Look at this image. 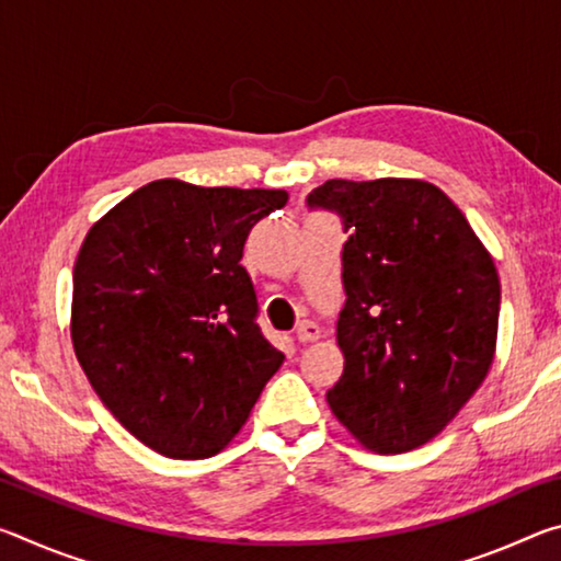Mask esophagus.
Wrapping results in <instances>:
<instances>
[{
  "instance_id": "obj_1",
  "label": "esophagus",
  "mask_w": 561,
  "mask_h": 561,
  "mask_svg": "<svg viewBox=\"0 0 561 561\" xmlns=\"http://www.w3.org/2000/svg\"><path fill=\"white\" fill-rule=\"evenodd\" d=\"M321 336V329L317 321H301L297 327V339L299 344H311V341H317Z\"/></svg>"
}]
</instances>
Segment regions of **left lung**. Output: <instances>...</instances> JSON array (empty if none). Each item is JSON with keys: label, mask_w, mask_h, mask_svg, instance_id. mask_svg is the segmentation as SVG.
Here are the masks:
<instances>
[{"label": "left lung", "mask_w": 561, "mask_h": 561, "mask_svg": "<svg viewBox=\"0 0 561 561\" xmlns=\"http://www.w3.org/2000/svg\"><path fill=\"white\" fill-rule=\"evenodd\" d=\"M311 207L341 215L344 374L327 401L364 448H421L485 381L495 358L500 277L448 195L415 178L327 180Z\"/></svg>", "instance_id": "8db88e82"}]
</instances>
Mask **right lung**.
<instances>
[{
  "label": "right lung",
  "instance_id": "obj_1",
  "mask_svg": "<svg viewBox=\"0 0 561 561\" xmlns=\"http://www.w3.org/2000/svg\"><path fill=\"white\" fill-rule=\"evenodd\" d=\"M287 190L153 180L101 217L73 264L71 341L93 391L165 458H213L284 354L254 324L247 234Z\"/></svg>",
  "mask_w": 561,
  "mask_h": 561
}]
</instances>
